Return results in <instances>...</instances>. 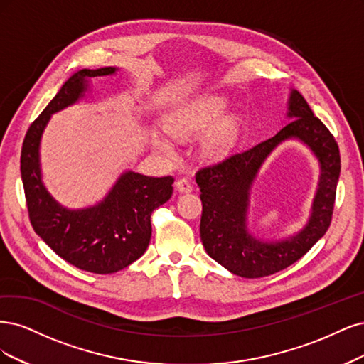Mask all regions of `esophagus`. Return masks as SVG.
<instances>
[{"instance_id": "obj_1", "label": "esophagus", "mask_w": 364, "mask_h": 364, "mask_svg": "<svg viewBox=\"0 0 364 364\" xmlns=\"http://www.w3.org/2000/svg\"><path fill=\"white\" fill-rule=\"evenodd\" d=\"M175 189H177L180 193H189L193 191V186L191 181H187L186 178H180L175 181Z\"/></svg>"}]
</instances>
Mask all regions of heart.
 Wrapping results in <instances>:
<instances>
[{
	"instance_id": "heart-1",
	"label": "heart",
	"mask_w": 364,
	"mask_h": 364,
	"mask_svg": "<svg viewBox=\"0 0 364 364\" xmlns=\"http://www.w3.org/2000/svg\"><path fill=\"white\" fill-rule=\"evenodd\" d=\"M227 101L222 97H212L195 102L189 107L175 112L166 121V130L178 139H193L213 128L225 114ZM237 122L232 118H225L216 128H213L203 140L199 149L207 160H216L225 156L230 148L236 142ZM152 144L161 152L172 151L166 139L156 136Z\"/></svg>"
}]
</instances>
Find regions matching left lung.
<instances>
[{
    "instance_id": "left-lung-1",
    "label": "left lung",
    "mask_w": 364,
    "mask_h": 364,
    "mask_svg": "<svg viewBox=\"0 0 364 364\" xmlns=\"http://www.w3.org/2000/svg\"><path fill=\"white\" fill-rule=\"evenodd\" d=\"M290 124L271 139L196 172L201 191V240L207 254L234 275L260 278L283 271L298 262L331 224L340 175L336 139L301 93L291 89L287 101ZM298 138L320 160L321 175L309 222L295 237L263 242L247 230L249 191L267 156L284 139Z\"/></svg>"
}]
</instances>
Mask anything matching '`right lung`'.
I'll list each match as a JSON object with an SVG mask.
<instances>
[{
  "mask_svg": "<svg viewBox=\"0 0 364 364\" xmlns=\"http://www.w3.org/2000/svg\"><path fill=\"white\" fill-rule=\"evenodd\" d=\"M118 68L81 69L68 78L26 134L21 151L30 222L38 236L63 260L93 274H113L142 255L151 240V215L172 195L171 177H146L127 171L97 205L69 210L45 189L39 146L51 114L85 97L89 80L113 75Z\"/></svg>",
  "mask_w": 364,
  "mask_h": 364,
  "instance_id": "1",
  "label": "right lung"
}]
</instances>
